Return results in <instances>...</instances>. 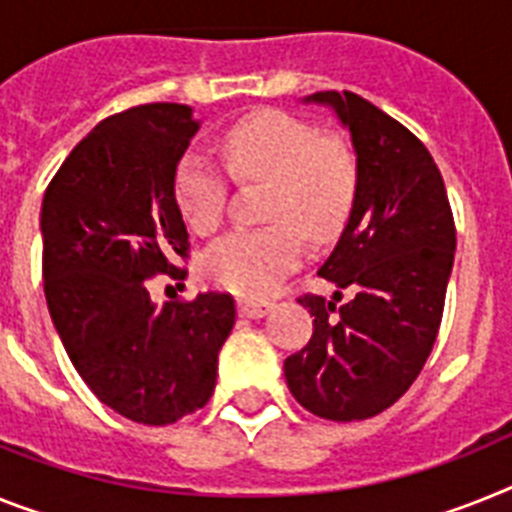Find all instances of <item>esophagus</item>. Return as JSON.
Segmentation results:
<instances>
[{"label": "esophagus", "instance_id": "1", "mask_svg": "<svg viewBox=\"0 0 512 512\" xmlns=\"http://www.w3.org/2000/svg\"><path fill=\"white\" fill-rule=\"evenodd\" d=\"M273 304L263 302V299H239V315L249 317V320H257V317H265L270 312Z\"/></svg>", "mask_w": 512, "mask_h": 512}]
</instances>
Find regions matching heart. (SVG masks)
<instances>
[{
    "label": "heart",
    "instance_id": "heart-1",
    "mask_svg": "<svg viewBox=\"0 0 512 512\" xmlns=\"http://www.w3.org/2000/svg\"><path fill=\"white\" fill-rule=\"evenodd\" d=\"M221 156L244 182H268L265 229L231 231L205 249L200 276L239 296H265L299 265L302 231L328 242L341 231L359 192V158L343 137L322 135L289 111L263 109L221 135ZM229 184L216 163L190 150L176 163L174 200L192 231L213 234L223 223Z\"/></svg>",
    "mask_w": 512,
    "mask_h": 512
}]
</instances>
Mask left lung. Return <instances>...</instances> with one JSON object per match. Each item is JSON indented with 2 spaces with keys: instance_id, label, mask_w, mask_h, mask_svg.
<instances>
[{
  "instance_id": "obj_1",
  "label": "left lung",
  "mask_w": 512,
  "mask_h": 512,
  "mask_svg": "<svg viewBox=\"0 0 512 512\" xmlns=\"http://www.w3.org/2000/svg\"><path fill=\"white\" fill-rule=\"evenodd\" d=\"M307 101L333 106L359 158V192L336 249L317 276L349 288L296 302L315 317L312 338L283 362L304 409L333 422L369 419L419 377L440 330L455 257V223L435 158L411 130L351 90Z\"/></svg>"
}]
</instances>
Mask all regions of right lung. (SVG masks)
<instances>
[{"instance_id":"obj_1","label":"right lung","mask_w":512,"mask_h":512,"mask_svg":"<svg viewBox=\"0 0 512 512\" xmlns=\"http://www.w3.org/2000/svg\"><path fill=\"white\" fill-rule=\"evenodd\" d=\"M200 124L184 103H145L96 124L46 187L44 294L64 351L96 398L163 427L203 409L234 296L153 304L148 281H184L190 234L174 171Z\"/></svg>"}]
</instances>
